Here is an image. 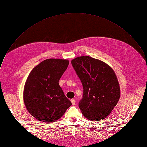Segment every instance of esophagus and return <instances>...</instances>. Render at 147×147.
<instances>
[{
    "label": "esophagus",
    "instance_id": "obj_1",
    "mask_svg": "<svg viewBox=\"0 0 147 147\" xmlns=\"http://www.w3.org/2000/svg\"><path fill=\"white\" fill-rule=\"evenodd\" d=\"M71 103H72V105H76V100L75 99H71Z\"/></svg>",
    "mask_w": 147,
    "mask_h": 147
}]
</instances>
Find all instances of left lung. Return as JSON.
I'll return each instance as SVG.
<instances>
[{
    "label": "left lung",
    "instance_id": "8db88e82",
    "mask_svg": "<svg viewBox=\"0 0 147 147\" xmlns=\"http://www.w3.org/2000/svg\"><path fill=\"white\" fill-rule=\"evenodd\" d=\"M71 64L83 87L79 103L82 114L91 121L104 119L118 103L120 87L112 68L89 56L77 57Z\"/></svg>",
    "mask_w": 147,
    "mask_h": 147
}]
</instances>
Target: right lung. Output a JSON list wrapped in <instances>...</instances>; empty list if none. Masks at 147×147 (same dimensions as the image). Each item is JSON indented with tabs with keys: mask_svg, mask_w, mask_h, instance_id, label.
Returning a JSON list of instances; mask_svg holds the SVG:
<instances>
[{
	"mask_svg": "<svg viewBox=\"0 0 147 147\" xmlns=\"http://www.w3.org/2000/svg\"><path fill=\"white\" fill-rule=\"evenodd\" d=\"M69 64L67 60H45L29 73L24 86V101L28 111L44 122H55L71 105L59 80Z\"/></svg>",
	"mask_w": 147,
	"mask_h": 147,
	"instance_id": "right-lung-1",
	"label": "right lung"
}]
</instances>
